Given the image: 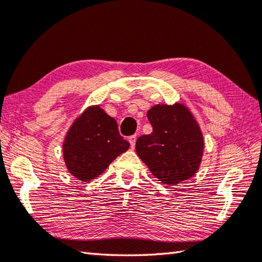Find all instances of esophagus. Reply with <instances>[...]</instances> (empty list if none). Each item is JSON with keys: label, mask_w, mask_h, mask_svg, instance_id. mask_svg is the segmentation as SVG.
<instances>
[{"label": "esophagus", "mask_w": 262, "mask_h": 262, "mask_svg": "<svg viewBox=\"0 0 262 262\" xmlns=\"http://www.w3.org/2000/svg\"><path fill=\"white\" fill-rule=\"evenodd\" d=\"M129 143H130V148L132 149H134V147H135V143H136V135H133V136H130L129 137Z\"/></svg>", "instance_id": "1"}]
</instances>
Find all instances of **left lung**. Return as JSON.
I'll use <instances>...</instances> for the list:
<instances>
[{
  "label": "left lung",
  "mask_w": 262,
  "mask_h": 262,
  "mask_svg": "<svg viewBox=\"0 0 262 262\" xmlns=\"http://www.w3.org/2000/svg\"><path fill=\"white\" fill-rule=\"evenodd\" d=\"M147 117L152 133L137 139V156L164 185L192 178L200 167L205 140L189 108L181 103L157 104Z\"/></svg>",
  "instance_id": "left-lung-1"
}]
</instances>
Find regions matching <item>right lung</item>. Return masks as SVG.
I'll return each mask as SVG.
<instances>
[{"mask_svg":"<svg viewBox=\"0 0 262 262\" xmlns=\"http://www.w3.org/2000/svg\"><path fill=\"white\" fill-rule=\"evenodd\" d=\"M129 143L118 123L99 105L89 106L75 119L64 136L62 152L69 173L88 183L100 176Z\"/></svg>","mask_w":262,"mask_h":262,"instance_id":"1","label":"right lung"}]
</instances>
